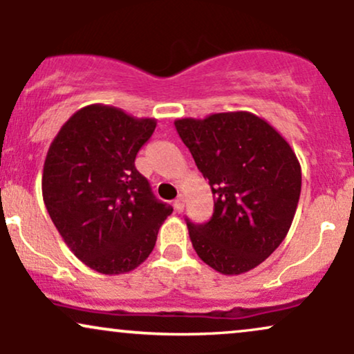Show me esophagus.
<instances>
[{
  "mask_svg": "<svg viewBox=\"0 0 354 354\" xmlns=\"http://www.w3.org/2000/svg\"><path fill=\"white\" fill-rule=\"evenodd\" d=\"M174 209H176V213H181L183 209H185V198H183V194L176 198V201H174Z\"/></svg>",
  "mask_w": 354,
  "mask_h": 354,
  "instance_id": "1",
  "label": "esophagus"
}]
</instances>
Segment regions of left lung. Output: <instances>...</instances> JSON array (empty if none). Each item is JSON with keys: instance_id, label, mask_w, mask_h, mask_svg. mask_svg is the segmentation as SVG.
Listing matches in <instances>:
<instances>
[{"instance_id": "obj_1", "label": "left lung", "mask_w": 354, "mask_h": 354, "mask_svg": "<svg viewBox=\"0 0 354 354\" xmlns=\"http://www.w3.org/2000/svg\"><path fill=\"white\" fill-rule=\"evenodd\" d=\"M174 126L214 198L208 223L186 219L196 254L228 276L261 265L286 238L301 193L290 143L248 111L181 118Z\"/></svg>"}]
</instances>
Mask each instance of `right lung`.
<instances>
[{
    "mask_svg": "<svg viewBox=\"0 0 354 354\" xmlns=\"http://www.w3.org/2000/svg\"><path fill=\"white\" fill-rule=\"evenodd\" d=\"M154 128V118L89 104L61 126L48 149L44 205L68 248L98 273L121 274L140 266L173 213L135 166Z\"/></svg>",
    "mask_w": 354,
    "mask_h": 354,
    "instance_id": "add662e5",
    "label": "right lung"
}]
</instances>
